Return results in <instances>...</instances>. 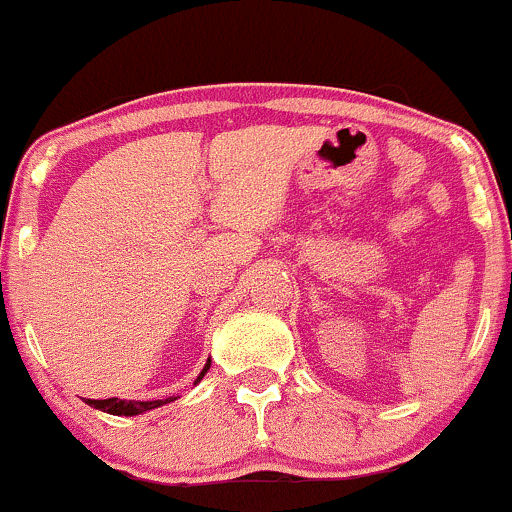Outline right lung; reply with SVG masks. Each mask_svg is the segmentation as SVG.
<instances>
[{"label":"right lung","mask_w":512,"mask_h":512,"mask_svg":"<svg viewBox=\"0 0 512 512\" xmlns=\"http://www.w3.org/2000/svg\"><path fill=\"white\" fill-rule=\"evenodd\" d=\"M211 363L207 361V366H204L202 373L197 375L195 385L199 383V380L204 378V373H207ZM175 397H166V399H154V402H134V399H129V402H125V399H117V397H110V399H88V404L101 411H108V414H115V416H134V414H142V411H149V409H156L161 407V404H168L173 402Z\"/></svg>","instance_id":"1"}]
</instances>
